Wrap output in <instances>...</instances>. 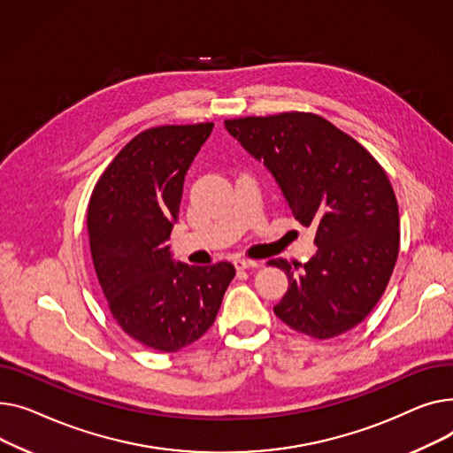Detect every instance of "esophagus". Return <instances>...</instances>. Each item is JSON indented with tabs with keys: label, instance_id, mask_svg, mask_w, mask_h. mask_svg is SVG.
I'll return each instance as SVG.
<instances>
[{
	"label": "esophagus",
	"instance_id": "1",
	"mask_svg": "<svg viewBox=\"0 0 453 453\" xmlns=\"http://www.w3.org/2000/svg\"><path fill=\"white\" fill-rule=\"evenodd\" d=\"M234 265H235L237 271H247V269H256V267H259V261L245 259V257H237V259L234 261Z\"/></svg>",
	"mask_w": 453,
	"mask_h": 453
}]
</instances>
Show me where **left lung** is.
Returning <instances> with one entry per match:
<instances>
[{"label": "left lung", "mask_w": 453, "mask_h": 453, "mask_svg": "<svg viewBox=\"0 0 453 453\" xmlns=\"http://www.w3.org/2000/svg\"><path fill=\"white\" fill-rule=\"evenodd\" d=\"M225 127L271 170L295 219L316 226L318 250L307 263H267L288 278L274 314L318 340L353 329L384 295L401 245L398 204L384 168L314 113L228 119Z\"/></svg>", "instance_id": "left-lung-1"}]
</instances>
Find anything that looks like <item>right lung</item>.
I'll return each mask as SVG.
<instances>
[{
	"mask_svg": "<svg viewBox=\"0 0 453 453\" xmlns=\"http://www.w3.org/2000/svg\"><path fill=\"white\" fill-rule=\"evenodd\" d=\"M214 122L157 126L133 137L98 177L88 204L91 257L119 327L175 353L216 322L234 265H173L166 242L184 175Z\"/></svg>",
	"mask_w": 453,
	"mask_h": 453,
	"instance_id": "right-lung-1",
	"label": "right lung"
}]
</instances>
